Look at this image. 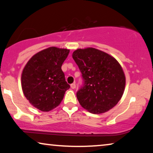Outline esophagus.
I'll list each match as a JSON object with an SVG mask.
<instances>
[{"mask_svg": "<svg viewBox=\"0 0 153 153\" xmlns=\"http://www.w3.org/2000/svg\"><path fill=\"white\" fill-rule=\"evenodd\" d=\"M70 87H71L72 89H75V88H76V84L72 83V84L70 85Z\"/></svg>", "mask_w": 153, "mask_h": 153, "instance_id": "esophagus-1", "label": "esophagus"}]
</instances>
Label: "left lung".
I'll list each match as a JSON object with an SVG mask.
<instances>
[{
    "label": "left lung",
    "mask_w": 153,
    "mask_h": 153,
    "mask_svg": "<svg viewBox=\"0 0 153 153\" xmlns=\"http://www.w3.org/2000/svg\"><path fill=\"white\" fill-rule=\"evenodd\" d=\"M72 58L83 81L76 92L80 105L94 114L106 112L116 105L123 96L126 79L116 59L94 48L77 49Z\"/></svg>",
    "instance_id": "8db88e82"
}]
</instances>
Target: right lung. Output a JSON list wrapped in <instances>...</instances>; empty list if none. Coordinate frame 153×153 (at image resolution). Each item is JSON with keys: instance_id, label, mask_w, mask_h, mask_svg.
<instances>
[{"instance_id": "1", "label": "right lung", "mask_w": 153, "mask_h": 153, "mask_svg": "<svg viewBox=\"0 0 153 153\" xmlns=\"http://www.w3.org/2000/svg\"><path fill=\"white\" fill-rule=\"evenodd\" d=\"M70 50L50 47L36 53L23 69V93L33 106L49 111L60 104L70 85L62 70Z\"/></svg>"}]
</instances>
